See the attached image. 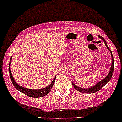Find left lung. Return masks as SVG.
Listing matches in <instances>:
<instances>
[{
	"label": "left lung",
	"mask_w": 122,
	"mask_h": 122,
	"mask_svg": "<svg viewBox=\"0 0 122 122\" xmlns=\"http://www.w3.org/2000/svg\"><path fill=\"white\" fill-rule=\"evenodd\" d=\"M98 36H99L100 38H101V39H102V40L104 41V44H105L106 46H107V49L109 50V51L110 52V54H111V56H112V66H111V68H110V71H109V74L107 75V76L106 77H105L104 79L102 80H101L100 82H99L97 84L94 85V86H93L92 87H90V88H81V87H78V86H77L76 85H75L73 83H72V85H73L74 87V88H76V89L77 90L78 92H81V93H96V92H98V91H99L100 90L101 88H102V87H103V86H104V85L106 84V83H107L108 82H109V81L110 80L111 78L112 77L113 74L114 58H113V56L112 52L111 50H110V49L109 48V47H108L107 44L106 42V41L104 40V38L102 37V36H101L100 35H98Z\"/></svg>",
	"instance_id": "obj_1"
}]
</instances>
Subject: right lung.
Listing matches in <instances>:
<instances>
[{"mask_svg": "<svg viewBox=\"0 0 122 122\" xmlns=\"http://www.w3.org/2000/svg\"><path fill=\"white\" fill-rule=\"evenodd\" d=\"M12 56H11L10 60L9 62V74H10V77L11 81H12V83H13V85L14 86V87L16 88L17 90H18L19 91H20V92L23 93V94H26L28 96L30 97H41L44 96L46 95L49 92L51 91V88H52V86L54 84V82H55V78H54V80L52 81V83H51L50 85L47 86L45 88H42V89H29V88H25V87H22V86H19V84H17L16 82L15 81V80L13 78V76H12V73H11L10 71V62L11 60H12Z\"/></svg>", "mask_w": 122, "mask_h": 122, "instance_id": "add662e5", "label": "right lung"}]
</instances>
